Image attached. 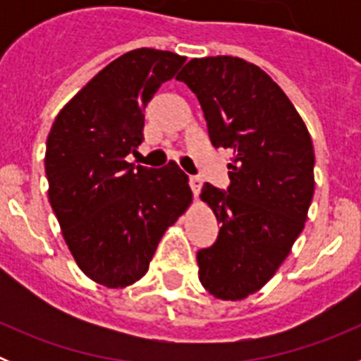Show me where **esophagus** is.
<instances>
[{
	"label": "esophagus",
	"mask_w": 361,
	"mask_h": 361,
	"mask_svg": "<svg viewBox=\"0 0 361 361\" xmlns=\"http://www.w3.org/2000/svg\"><path fill=\"white\" fill-rule=\"evenodd\" d=\"M190 186H191V190H193V193H195V195H199L200 188H202V178H200L199 175H191Z\"/></svg>",
	"instance_id": "obj_1"
}]
</instances>
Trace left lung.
Masks as SVG:
<instances>
[{
	"label": "left lung",
	"instance_id": "obj_1",
	"mask_svg": "<svg viewBox=\"0 0 361 361\" xmlns=\"http://www.w3.org/2000/svg\"><path fill=\"white\" fill-rule=\"evenodd\" d=\"M177 79L199 99L212 145L233 153L228 190L206 183L200 193L222 226L197 253L199 280L216 298L242 300L275 275L304 229L311 135L282 88L240 57L191 59Z\"/></svg>",
	"mask_w": 361,
	"mask_h": 361
}]
</instances>
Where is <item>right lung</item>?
Returning <instances> with one entry per match:
<instances>
[{"mask_svg": "<svg viewBox=\"0 0 361 361\" xmlns=\"http://www.w3.org/2000/svg\"><path fill=\"white\" fill-rule=\"evenodd\" d=\"M186 57L137 49L104 66L57 114L47 139L49 199L66 245L88 279L126 288L145 276L162 235L191 202L175 162L133 166L145 110Z\"/></svg>", "mask_w": 361, "mask_h": 361, "instance_id": "right-lung-1", "label": "right lung"}]
</instances>
